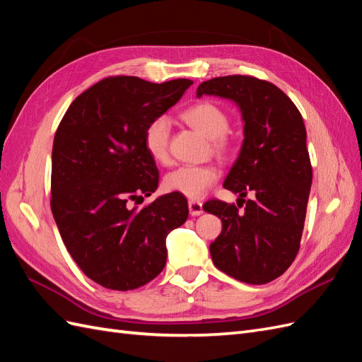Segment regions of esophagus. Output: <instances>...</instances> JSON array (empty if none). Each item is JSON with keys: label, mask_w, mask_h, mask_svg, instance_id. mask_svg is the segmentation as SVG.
Segmentation results:
<instances>
[{"label": "esophagus", "mask_w": 362, "mask_h": 362, "mask_svg": "<svg viewBox=\"0 0 362 362\" xmlns=\"http://www.w3.org/2000/svg\"><path fill=\"white\" fill-rule=\"evenodd\" d=\"M188 208H189V214H191V216H200L202 212H203L202 203L197 202V200H189Z\"/></svg>", "instance_id": "obj_1"}]
</instances>
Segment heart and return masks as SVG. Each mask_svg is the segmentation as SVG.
I'll return each instance as SVG.
<instances>
[{
  "label": "heart",
  "instance_id": "b5f03b06",
  "mask_svg": "<svg viewBox=\"0 0 362 362\" xmlns=\"http://www.w3.org/2000/svg\"><path fill=\"white\" fill-rule=\"evenodd\" d=\"M187 124L211 139L214 150L228 156L233 150L226 134L229 117L226 111L214 102L202 100L192 104L182 113ZM170 136L171 122L165 115L151 119L144 129V146L151 159L160 165L170 162ZM220 179V170L216 165H185L179 166L163 177V188L188 199H202L208 189Z\"/></svg>",
  "mask_w": 362,
  "mask_h": 362
}]
</instances>
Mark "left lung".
Returning a JSON list of instances; mask_svg holds the SVG:
<instances>
[{
	"mask_svg": "<svg viewBox=\"0 0 362 362\" xmlns=\"http://www.w3.org/2000/svg\"><path fill=\"white\" fill-rule=\"evenodd\" d=\"M203 95L234 100L245 120L242 150L223 183L240 194L239 206L217 199L203 206L221 218V233L209 246L212 262L238 281L266 284L300 251L312 185L303 116L284 91L249 75L202 82L197 96ZM247 193L253 199L245 201Z\"/></svg>",
	"mask_w": 362,
	"mask_h": 362,
	"instance_id": "left-lung-1",
	"label": "left lung"
}]
</instances>
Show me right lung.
<instances>
[{
    "instance_id": "add662e5",
    "label": "right lung",
    "mask_w": 362,
    "mask_h": 362,
    "mask_svg": "<svg viewBox=\"0 0 362 362\" xmlns=\"http://www.w3.org/2000/svg\"><path fill=\"white\" fill-rule=\"evenodd\" d=\"M191 84L105 78L71 102L54 134V221L81 271L107 289L133 291L154 280L166 263V235L188 218V202L175 192L141 209L129 203L151 196L159 183L145 127Z\"/></svg>"
}]
</instances>
